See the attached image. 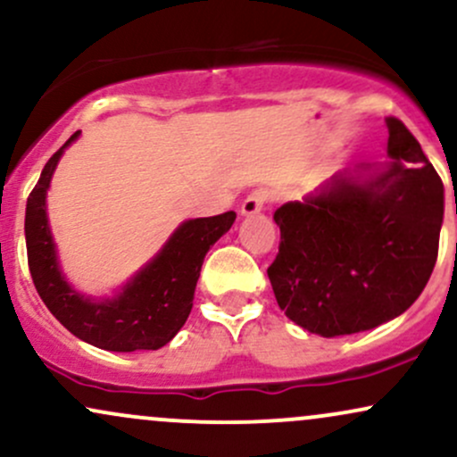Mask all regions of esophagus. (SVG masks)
I'll use <instances>...</instances> for the list:
<instances>
[{"label": "esophagus", "instance_id": "esophagus-1", "mask_svg": "<svg viewBox=\"0 0 457 457\" xmlns=\"http://www.w3.org/2000/svg\"><path fill=\"white\" fill-rule=\"evenodd\" d=\"M266 204H269V193L258 188V191H253L246 195L243 206H240V212H243L245 217H251V214H258L264 211Z\"/></svg>", "mask_w": 457, "mask_h": 457}]
</instances>
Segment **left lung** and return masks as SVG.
Wrapping results in <instances>:
<instances>
[{
  "instance_id": "8db88e82",
  "label": "left lung",
  "mask_w": 457,
  "mask_h": 457,
  "mask_svg": "<svg viewBox=\"0 0 457 457\" xmlns=\"http://www.w3.org/2000/svg\"><path fill=\"white\" fill-rule=\"evenodd\" d=\"M386 127L385 167L339 171L272 217L281 232L272 292L309 333L337 337L389 322L417 301L436 264L443 180L402 120L386 118Z\"/></svg>"
}]
</instances>
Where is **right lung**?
<instances>
[{
  "label": "right lung",
  "mask_w": 457,
  "mask_h": 457,
  "mask_svg": "<svg viewBox=\"0 0 457 457\" xmlns=\"http://www.w3.org/2000/svg\"><path fill=\"white\" fill-rule=\"evenodd\" d=\"M77 135L79 130L66 141L64 148L77 139ZM64 148L46 161L25 208V245L36 290L49 312L83 342L112 353L159 350L170 344L187 322L204 258L232 228L236 212L185 221L167 240L161 253L137 272L118 296L92 301L72 290L62 277L46 223V188Z\"/></svg>",
  "instance_id": "right-lung-1"
}]
</instances>
